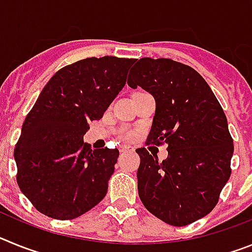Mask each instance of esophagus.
<instances>
[{
  "label": "esophagus",
  "instance_id": "34e87169",
  "mask_svg": "<svg viewBox=\"0 0 252 252\" xmlns=\"http://www.w3.org/2000/svg\"><path fill=\"white\" fill-rule=\"evenodd\" d=\"M128 151H131L130 148H121V150H120V153L125 154V153H128Z\"/></svg>",
  "mask_w": 252,
  "mask_h": 252
}]
</instances>
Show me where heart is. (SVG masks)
I'll return each mask as SVG.
<instances>
[{
  "label": "heart",
  "instance_id": "heart-1",
  "mask_svg": "<svg viewBox=\"0 0 252 252\" xmlns=\"http://www.w3.org/2000/svg\"><path fill=\"white\" fill-rule=\"evenodd\" d=\"M120 137H121L124 141H131V140H133V137H135V132L131 130H127V128H124V130H121V132H120Z\"/></svg>",
  "mask_w": 252,
  "mask_h": 252
}]
</instances>
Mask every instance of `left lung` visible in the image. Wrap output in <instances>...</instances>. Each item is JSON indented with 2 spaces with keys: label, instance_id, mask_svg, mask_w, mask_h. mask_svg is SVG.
<instances>
[{
  "label": "left lung",
  "instance_id": "1",
  "mask_svg": "<svg viewBox=\"0 0 252 252\" xmlns=\"http://www.w3.org/2000/svg\"><path fill=\"white\" fill-rule=\"evenodd\" d=\"M127 84L141 87L157 102L146 145H164L159 161L137 149V189L149 212L171 226H187L208 215L231 175L233 140L215 93L197 70L171 59L141 58Z\"/></svg>",
  "mask_w": 252,
  "mask_h": 252
}]
</instances>
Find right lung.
<instances>
[{
    "label": "right lung",
    "instance_id": "obj_1",
    "mask_svg": "<svg viewBox=\"0 0 252 252\" xmlns=\"http://www.w3.org/2000/svg\"><path fill=\"white\" fill-rule=\"evenodd\" d=\"M135 59L86 58L58 70L22 124L13 157L21 192L40 213L73 220L104 198L117 149L92 150L83 141L90 121L126 83Z\"/></svg>",
    "mask_w": 252,
    "mask_h": 252
}]
</instances>
